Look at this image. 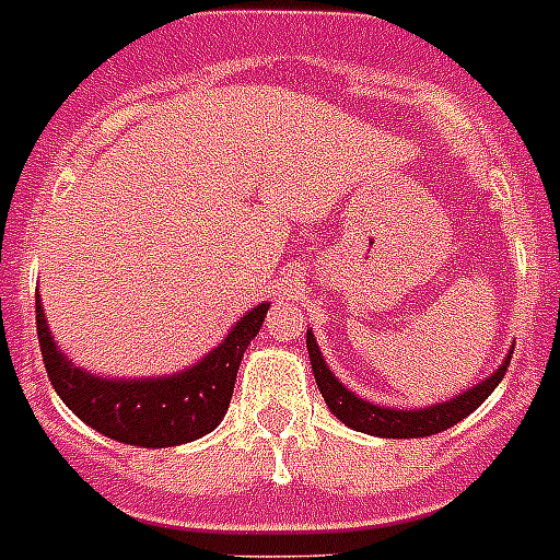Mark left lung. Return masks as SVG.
Listing matches in <instances>:
<instances>
[{"instance_id":"left-lung-1","label":"left lung","mask_w":560,"mask_h":560,"mask_svg":"<svg viewBox=\"0 0 560 560\" xmlns=\"http://www.w3.org/2000/svg\"><path fill=\"white\" fill-rule=\"evenodd\" d=\"M306 347L308 361H312V373H315L317 390L324 393V401L329 405L343 424H350L352 431L370 433V436H384V440H416V436H431V433L448 431L451 424L463 422L465 416L474 413L482 401L489 399L491 390L503 382L506 366L512 361V352L506 361L486 378V382L474 384L471 390L459 393L451 401H440V405L419 407V410H396V407H382L373 401L358 399L355 393L347 390L332 370L326 366L324 355L317 350V341L312 329H306Z\"/></svg>"}]
</instances>
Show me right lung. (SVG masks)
Segmentation results:
<instances>
[{
	"mask_svg": "<svg viewBox=\"0 0 560 560\" xmlns=\"http://www.w3.org/2000/svg\"><path fill=\"white\" fill-rule=\"evenodd\" d=\"M268 303L236 320L228 338L199 364L164 378H101L62 355L37 301L39 352L54 390L80 422L109 440L141 448H173L210 433L222 422L240 361L266 320Z\"/></svg>",
	"mask_w": 560,
	"mask_h": 560,
	"instance_id": "add662e5",
	"label": "right lung"
}]
</instances>
